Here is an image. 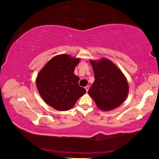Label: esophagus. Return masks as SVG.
<instances>
[{"label":"esophagus","mask_w":159,"mask_h":159,"mask_svg":"<svg viewBox=\"0 0 159 159\" xmlns=\"http://www.w3.org/2000/svg\"><path fill=\"white\" fill-rule=\"evenodd\" d=\"M85 89L86 90V92H88V90H89V86H88V85L85 86Z\"/></svg>","instance_id":"esophagus-1"}]
</instances>
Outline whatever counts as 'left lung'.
Masks as SVG:
<instances>
[{"label": "left lung", "mask_w": 159, "mask_h": 159, "mask_svg": "<svg viewBox=\"0 0 159 159\" xmlns=\"http://www.w3.org/2000/svg\"><path fill=\"white\" fill-rule=\"evenodd\" d=\"M95 81L88 90L98 108L109 111L121 104L128 94V84L124 75L107 59L90 61Z\"/></svg>", "instance_id": "1"}]
</instances>
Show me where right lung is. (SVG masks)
Here are the masks:
<instances>
[{"label": "right lung", "instance_id": "1", "mask_svg": "<svg viewBox=\"0 0 159 159\" xmlns=\"http://www.w3.org/2000/svg\"><path fill=\"white\" fill-rule=\"evenodd\" d=\"M80 59L68 55L51 59L38 74L36 86L43 100L59 111H67L86 93L79 85V77L74 74Z\"/></svg>", "mask_w": 159, "mask_h": 159}]
</instances>
